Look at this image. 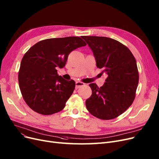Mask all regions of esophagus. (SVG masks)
Wrapping results in <instances>:
<instances>
[{
    "instance_id": "1",
    "label": "esophagus",
    "mask_w": 159,
    "mask_h": 159,
    "mask_svg": "<svg viewBox=\"0 0 159 159\" xmlns=\"http://www.w3.org/2000/svg\"><path fill=\"white\" fill-rule=\"evenodd\" d=\"M84 83H83V82H80V81H77L75 83V89H79L80 87L84 85Z\"/></svg>"
}]
</instances>
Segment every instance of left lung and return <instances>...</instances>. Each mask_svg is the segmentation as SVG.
I'll return each instance as SVG.
<instances>
[{"label":"left lung","instance_id":"left-lung-1","mask_svg":"<svg viewBox=\"0 0 159 159\" xmlns=\"http://www.w3.org/2000/svg\"><path fill=\"white\" fill-rule=\"evenodd\" d=\"M93 52L97 67L108 76L102 87L91 84V97L85 101L88 111L101 120H112L132 105L139 82L135 58L129 49L106 37L82 36Z\"/></svg>","mask_w":159,"mask_h":159}]
</instances>
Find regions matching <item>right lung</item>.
Wrapping results in <instances>:
<instances>
[{
  "label": "right lung",
  "mask_w": 159,
  "mask_h": 159,
  "mask_svg": "<svg viewBox=\"0 0 159 159\" xmlns=\"http://www.w3.org/2000/svg\"><path fill=\"white\" fill-rule=\"evenodd\" d=\"M86 45L79 37L51 38L37 43L25 52L18 82L24 99L33 111L51 115L64 108L75 83L58 75L57 68H64L69 54Z\"/></svg>",
  "instance_id": "add662e5"
}]
</instances>
